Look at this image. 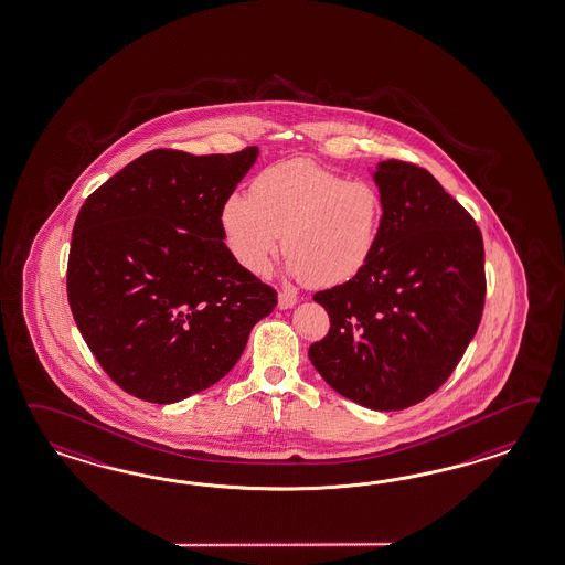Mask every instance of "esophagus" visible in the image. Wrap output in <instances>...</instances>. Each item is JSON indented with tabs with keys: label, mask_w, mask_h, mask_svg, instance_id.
I'll return each instance as SVG.
<instances>
[{
	"label": "esophagus",
	"mask_w": 565,
	"mask_h": 565,
	"mask_svg": "<svg viewBox=\"0 0 565 565\" xmlns=\"http://www.w3.org/2000/svg\"><path fill=\"white\" fill-rule=\"evenodd\" d=\"M296 302H298V296H294V294H289V291H279L277 306H279L281 310H288V308H291Z\"/></svg>",
	"instance_id": "1"
}]
</instances>
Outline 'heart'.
Wrapping results in <instances>:
<instances>
[{
  "instance_id": "obj_1",
  "label": "heart",
  "mask_w": 565,
  "mask_h": 565,
  "mask_svg": "<svg viewBox=\"0 0 565 565\" xmlns=\"http://www.w3.org/2000/svg\"><path fill=\"white\" fill-rule=\"evenodd\" d=\"M221 224L226 247L248 274L265 276L281 241L291 276L331 288L372 262L384 228V200L367 181H347L296 157L263 169L250 195L231 193Z\"/></svg>"
}]
</instances>
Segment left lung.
Listing matches in <instances>:
<instances>
[{
	"instance_id": "8db88e82",
	"label": "left lung",
	"mask_w": 565,
	"mask_h": 565,
	"mask_svg": "<svg viewBox=\"0 0 565 565\" xmlns=\"http://www.w3.org/2000/svg\"><path fill=\"white\" fill-rule=\"evenodd\" d=\"M384 228L370 265L315 294L331 318L308 358L344 398L402 411L437 392L480 327L482 233L427 169L382 161Z\"/></svg>"
}]
</instances>
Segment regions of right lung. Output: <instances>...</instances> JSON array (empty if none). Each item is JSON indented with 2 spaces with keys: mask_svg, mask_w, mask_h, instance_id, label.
<instances>
[{
  "mask_svg": "<svg viewBox=\"0 0 565 565\" xmlns=\"http://www.w3.org/2000/svg\"><path fill=\"white\" fill-rule=\"evenodd\" d=\"M257 147L228 154L145 152L92 193L67 262L75 324L126 394L171 404L216 384L243 355L277 291L224 245V200Z\"/></svg>",
  "mask_w": 565,
  "mask_h": 565,
  "instance_id": "add662e5",
  "label": "right lung"
}]
</instances>
